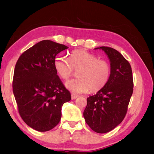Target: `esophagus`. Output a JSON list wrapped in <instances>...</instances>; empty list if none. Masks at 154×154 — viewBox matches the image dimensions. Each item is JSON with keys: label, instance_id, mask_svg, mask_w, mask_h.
<instances>
[{"label": "esophagus", "instance_id": "esophagus-1", "mask_svg": "<svg viewBox=\"0 0 154 154\" xmlns=\"http://www.w3.org/2000/svg\"><path fill=\"white\" fill-rule=\"evenodd\" d=\"M77 97H78V96H77L74 95V94H71V99H72V100H76V99L77 98Z\"/></svg>", "mask_w": 154, "mask_h": 154}]
</instances>
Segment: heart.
<instances>
[{
    "mask_svg": "<svg viewBox=\"0 0 154 154\" xmlns=\"http://www.w3.org/2000/svg\"><path fill=\"white\" fill-rule=\"evenodd\" d=\"M54 67L60 77L64 80L72 76L74 71H78V78L66 83L67 89L75 94L86 93L89 89L92 92L101 90L108 82L110 74L108 62L83 50L73 51L70 54L69 60L63 57L57 58Z\"/></svg>",
    "mask_w": 154,
    "mask_h": 154,
    "instance_id": "obj_1",
    "label": "heart"
}]
</instances>
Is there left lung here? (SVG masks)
Listing matches in <instances>:
<instances>
[{"mask_svg": "<svg viewBox=\"0 0 154 154\" xmlns=\"http://www.w3.org/2000/svg\"><path fill=\"white\" fill-rule=\"evenodd\" d=\"M110 63L108 82L94 96L87 97L83 112L87 124L94 132L106 133L122 122L133 92L132 68L123 56L116 49L100 47Z\"/></svg>", "mask_w": 154, "mask_h": 154, "instance_id": "obj_1", "label": "left lung"}]
</instances>
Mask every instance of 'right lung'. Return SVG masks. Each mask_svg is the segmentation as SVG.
<instances>
[{"mask_svg":"<svg viewBox=\"0 0 154 154\" xmlns=\"http://www.w3.org/2000/svg\"><path fill=\"white\" fill-rule=\"evenodd\" d=\"M67 46L46 40L23 53L14 71L13 91L19 114L32 129H53L62 117V106L71 99L57 75L55 58Z\"/></svg>","mask_w":154,"mask_h":154,"instance_id":"right-lung-1","label":"right lung"}]
</instances>
